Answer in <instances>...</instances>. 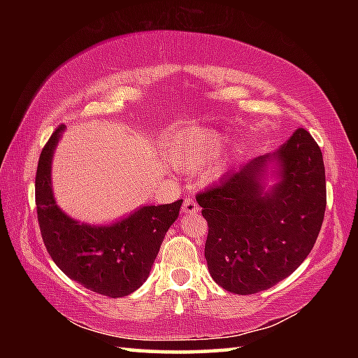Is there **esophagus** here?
Listing matches in <instances>:
<instances>
[{
  "label": "esophagus",
  "instance_id": "obj_1",
  "mask_svg": "<svg viewBox=\"0 0 358 358\" xmlns=\"http://www.w3.org/2000/svg\"><path fill=\"white\" fill-rule=\"evenodd\" d=\"M181 210H183V213H186V215H197L199 210H201V207H199L192 197H186Z\"/></svg>",
  "mask_w": 358,
  "mask_h": 358
}]
</instances>
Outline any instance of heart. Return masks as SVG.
<instances>
[{"mask_svg":"<svg viewBox=\"0 0 358 358\" xmlns=\"http://www.w3.org/2000/svg\"><path fill=\"white\" fill-rule=\"evenodd\" d=\"M227 145L229 138L220 132L194 129L167 145L166 161L172 169L186 173L197 172L208 165V175L217 177L226 169V161L220 156Z\"/></svg>","mask_w":358,"mask_h":358,"instance_id":"heart-1","label":"heart"}]
</instances>
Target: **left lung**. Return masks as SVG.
Here are the masks:
<instances>
[{"label": "left lung", "instance_id": "8db88e82", "mask_svg": "<svg viewBox=\"0 0 358 358\" xmlns=\"http://www.w3.org/2000/svg\"><path fill=\"white\" fill-rule=\"evenodd\" d=\"M196 199L208 222L211 278L238 295L266 290L294 273L316 243L327 205L322 151L299 128L275 153L254 157Z\"/></svg>", "mask_w": 358, "mask_h": 358}]
</instances>
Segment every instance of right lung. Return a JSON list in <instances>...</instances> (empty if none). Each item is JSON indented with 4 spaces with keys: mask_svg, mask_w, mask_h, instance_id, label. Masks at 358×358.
Wrapping results in <instances>:
<instances>
[{
    "mask_svg": "<svg viewBox=\"0 0 358 358\" xmlns=\"http://www.w3.org/2000/svg\"><path fill=\"white\" fill-rule=\"evenodd\" d=\"M64 126L55 129L39 156L36 207L41 235L53 262L71 280L96 294L120 299L150 275L166 232L178 217L183 199L147 205L108 226H90L59 210L52 191V157Z\"/></svg>",
    "mask_w": 358,
    "mask_h": 358,
    "instance_id": "add662e5",
    "label": "right lung"
}]
</instances>
